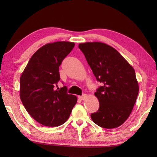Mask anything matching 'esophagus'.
I'll return each mask as SVG.
<instances>
[{
  "mask_svg": "<svg viewBox=\"0 0 157 157\" xmlns=\"http://www.w3.org/2000/svg\"><path fill=\"white\" fill-rule=\"evenodd\" d=\"M86 97H87V95L84 94V95H82V96H79L78 98L80 99V100H84V99H86Z\"/></svg>",
  "mask_w": 157,
  "mask_h": 157,
  "instance_id": "esophagus-1",
  "label": "esophagus"
}]
</instances>
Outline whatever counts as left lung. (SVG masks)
I'll return each instance as SVG.
<instances>
[{
    "label": "left lung",
    "instance_id": "obj_1",
    "mask_svg": "<svg viewBox=\"0 0 157 157\" xmlns=\"http://www.w3.org/2000/svg\"><path fill=\"white\" fill-rule=\"evenodd\" d=\"M78 46L97 81L103 84L94 93L100 106L91 114L92 121L103 128H117L129 117L137 99L139 86L134 69L105 43L86 42Z\"/></svg>",
    "mask_w": 157,
    "mask_h": 157
}]
</instances>
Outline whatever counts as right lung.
<instances>
[{
  "label": "right lung",
  "instance_id": "right-lung-1",
  "mask_svg": "<svg viewBox=\"0 0 157 157\" xmlns=\"http://www.w3.org/2000/svg\"><path fill=\"white\" fill-rule=\"evenodd\" d=\"M75 44L59 41L40 48L20 78V98L32 117L40 124L56 127L67 121L77 97L67 93L66 86L58 88L59 67Z\"/></svg>",
  "mask_w": 157,
  "mask_h": 157
}]
</instances>
